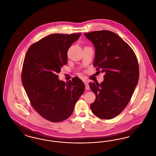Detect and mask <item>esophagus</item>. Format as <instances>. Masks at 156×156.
Masks as SVG:
<instances>
[{"instance_id": "1", "label": "esophagus", "mask_w": 156, "mask_h": 156, "mask_svg": "<svg viewBox=\"0 0 156 156\" xmlns=\"http://www.w3.org/2000/svg\"><path fill=\"white\" fill-rule=\"evenodd\" d=\"M84 83H85V89L86 90H89L90 89V88H89V85H88V82L85 81Z\"/></svg>"}]
</instances>
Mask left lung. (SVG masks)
<instances>
[{
  "instance_id": "obj_1",
  "label": "left lung",
  "mask_w": 156,
  "mask_h": 156,
  "mask_svg": "<svg viewBox=\"0 0 156 156\" xmlns=\"http://www.w3.org/2000/svg\"><path fill=\"white\" fill-rule=\"evenodd\" d=\"M84 34L95 48L94 66L105 73L102 82L89 83L96 95L90 109L101 119H111L123 111L133 94L139 77L137 59L132 48L113 32Z\"/></svg>"
}]
</instances>
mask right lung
I'll use <instances>...</instances> for the list:
<instances>
[{
	"instance_id": "1",
	"label": "right lung",
	"mask_w": 156,
	"mask_h": 156,
	"mask_svg": "<svg viewBox=\"0 0 156 156\" xmlns=\"http://www.w3.org/2000/svg\"><path fill=\"white\" fill-rule=\"evenodd\" d=\"M81 35L50 34L31 45L26 54L23 87L34 109L50 122L68 119L84 92L85 85L78 76L65 82L57 75L67 64L69 48Z\"/></svg>"
}]
</instances>
